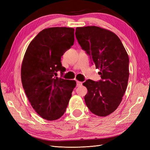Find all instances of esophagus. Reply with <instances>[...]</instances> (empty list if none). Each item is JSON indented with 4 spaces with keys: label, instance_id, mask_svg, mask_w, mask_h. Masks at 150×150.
<instances>
[{
    "label": "esophagus",
    "instance_id": "esophagus-1",
    "mask_svg": "<svg viewBox=\"0 0 150 150\" xmlns=\"http://www.w3.org/2000/svg\"><path fill=\"white\" fill-rule=\"evenodd\" d=\"M82 82H81V81H77V86L78 87H79V86H81V85H82Z\"/></svg>",
    "mask_w": 150,
    "mask_h": 150
}]
</instances>
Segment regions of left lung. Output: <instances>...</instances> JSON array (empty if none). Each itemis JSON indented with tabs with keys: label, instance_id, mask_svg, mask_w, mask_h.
Listing matches in <instances>:
<instances>
[{
	"label": "left lung",
	"instance_id": "obj_1",
	"mask_svg": "<svg viewBox=\"0 0 150 150\" xmlns=\"http://www.w3.org/2000/svg\"><path fill=\"white\" fill-rule=\"evenodd\" d=\"M75 35L82 49L90 56L101 80L88 79L83 83L88 89L86 106L93 114L106 116L119 106L129 78L128 53L117 35L97 26L77 28Z\"/></svg>",
	"mask_w": 150,
	"mask_h": 150
}]
</instances>
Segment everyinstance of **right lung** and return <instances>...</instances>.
Here are the masks:
<instances>
[{"label": "right lung", "instance_id": "obj_1", "mask_svg": "<svg viewBox=\"0 0 150 150\" xmlns=\"http://www.w3.org/2000/svg\"><path fill=\"white\" fill-rule=\"evenodd\" d=\"M74 29L56 27L44 29L27 49L21 66V81L32 107L43 119L58 120L64 115L72 92L74 80L57 78L62 74L61 57L74 44Z\"/></svg>", "mask_w": 150, "mask_h": 150}]
</instances>
